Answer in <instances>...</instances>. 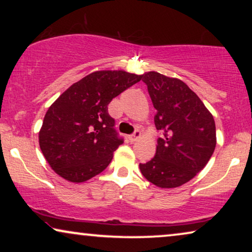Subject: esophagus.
I'll return each mask as SVG.
<instances>
[{"mask_svg": "<svg viewBox=\"0 0 252 252\" xmlns=\"http://www.w3.org/2000/svg\"><path fill=\"white\" fill-rule=\"evenodd\" d=\"M140 136H141V132L139 129H136L135 132H134L132 135H129L128 136V139L130 140V142H134V141H136V140H139L140 139Z\"/></svg>", "mask_w": 252, "mask_h": 252, "instance_id": "1", "label": "esophagus"}]
</instances>
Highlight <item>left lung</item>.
<instances>
[{"mask_svg": "<svg viewBox=\"0 0 252 252\" xmlns=\"http://www.w3.org/2000/svg\"><path fill=\"white\" fill-rule=\"evenodd\" d=\"M154 108L156 155L140 171L159 188H175L201 172L215 151L216 124L201 98L180 79L150 71L142 74Z\"/></svg>", "mask_w": 252, "mask_h": 252, "instance_id": "obj_1", "label": "left lung"}]
</instances>
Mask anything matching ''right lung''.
Masks as SVG:
<instances>
[{
    "mask_svg": "<svg viewBox=\"0 0 252 252\" xmlns=\"http://www.w3.org/2000/svg\"><path fill=\"white\" fill-rule=\"evenodd\" d=\"M142 79L126 71H96L68 87L44 116L40 149L65 180L80 184L104 171L124 143L113 128L109 103Z\"/></svg>",
    "mask_w": 252,
    "mask_h": 252,
    "instance_id": "1",
    "label": "right lung"
}]
</instances>
